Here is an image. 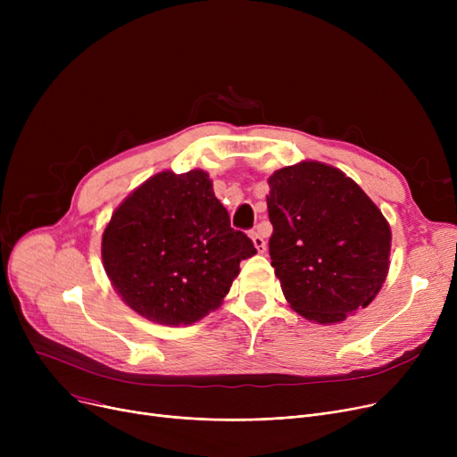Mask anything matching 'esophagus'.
Returning a JSON list of instances; mask_svg holds the SVG:
<instances>
[{"mask_svg":"<svg viewBox=\"0 0 457 457\" xmlns=\"http://www.w3.org/2000/svg\"><path fill=\"white\" fill-rule=\"evenodd\" d=\"M250 237H252V241H253L255 248H257L261 253H262V252H267V243H265V238H262V235L259 233V229L250 231Z\"/></svg>","mask_w":457,"mask_h":457,"instance_id":"obj_1","label":"esophagus"}]
</instances>
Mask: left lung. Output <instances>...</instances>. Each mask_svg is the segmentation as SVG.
Wrapping results in <instances>:
<instances>
[{
  "instance_id": "left-lung-1",
  "label": "left lung",
  "mask_w": 457,
  "mask_h": 457,
  "mask_svg": "<svg viewBox=\"0 0 457 457\" xmlns=\"http://www.w3.org/2000/svg\"><path fill=\"white\" fill-rule=\"evenodd\" d=\"M269 187V252L287 302L319 324L367 307L386 283L391 255V228L376 204L319 161L279 168Z\"/></svg>"
}]
</instances>
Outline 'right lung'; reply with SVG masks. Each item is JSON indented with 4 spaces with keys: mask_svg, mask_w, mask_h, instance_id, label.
I'll list each match as a JSON object with an SVG mask.
<instances>
[{
    "mask_svg": "<svg viewBox=\"0 0 457 457\" xmlns=\"http://www.w3.org/2000/svg\"><path fill=\"white\" fill-rule=\"evenodd\" d=\"M253 243L231 228L204 170L159 172L116 207L102 237L104 269L144 319L192 324L219 307Z\"/></svg>",
    "mask_w": 457,
    "mask_h": 457,
    "instance_id": "add662e5",
    "label": "right lung"
}]
</instances>
